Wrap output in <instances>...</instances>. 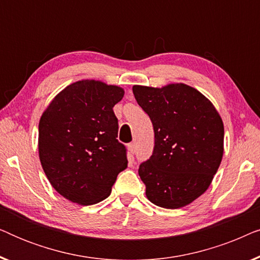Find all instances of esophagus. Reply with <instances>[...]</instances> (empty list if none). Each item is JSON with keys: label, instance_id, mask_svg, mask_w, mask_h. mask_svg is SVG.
Here are the masks:
<instances>
[{"label": "esophagus", "instance_id": "obj_1", "mask_svg": "<svg viewBox=\"0 0 260 260\" xmlns=\"http://www.w3.org/2000/svg\"><path fill=\"white\" fill-rule=\"evenodd\" d=\"M127 149H129V154L133 156L135 154V151H136V148H135V144L134 143H130L127 145Z\"/></svg>", "mask_w": 260, "mask_h": 260}]
</instances>
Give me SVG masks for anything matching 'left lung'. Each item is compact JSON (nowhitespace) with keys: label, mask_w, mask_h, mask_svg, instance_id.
<instances>
[{"label":"left lung","mask_w":260,"mask_h":260,"mask_svg":"<svg viewBox=\"0 0 260 260\" xmlns=\"http://www.w3.org/2000/svg\"><path fill=\"white\" fill-rule=\"evenodd\" d=\"M138 105L155 133L152 155L138 175L152 204L175 209L207 190L223 154V124L204 94L184 84L162 88L135 85Z\"/></svg>","instance_id":"obj_1"}]
</instances>
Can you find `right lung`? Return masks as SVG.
Instances as JSON below:
<instances>
[{
    "mask_svg": "<svg viewBox=\"0 0 260 260\" xmlns=\"http://www.w3.org/2000/svg\"><path fill=\"white\" fill-rule=\"evenodd\" d=\"M123 88L81 80L60 92L39 123V156L53 188L79 205L98 204L111 194L127 167L126 148L117 140L113 106Z\"/></svg>",
    "mask_w": 260,
    "mask_h": 260,
    "instance_id": "obj_1",
    "label": "right lung"
}]
</instances>
